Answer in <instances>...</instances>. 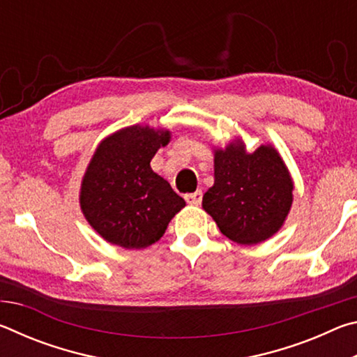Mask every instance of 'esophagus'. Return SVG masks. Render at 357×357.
Segmentation results:
<instances>
[{
    "instance_id": "1",
    "label": "esophagus",
    "mask_w": 357,
    "mask_h": 357,
    "mask_svg": "<svg viewBox=\"0 0 357 357\" xmlns=\"http://www.w3.org/2000/svg\"><path fill=\"white\" fill-rule=\"evenodd\" d=\"M203 198V192L202 190H195L193 193H187L185 195V202L189 204H193V206H198L202 203Z\"/></svg>"
}]
</instances>
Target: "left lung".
Wrapping results in <instances>:
<instances>
[{
  "label": "left lung",
  "mask_w": 357,
  "mask_h": 357,
  "mask_svg": "<svg viewBox=\"0 0 357 357\" xmlns=\"http://www.w3.org/2000/svg\"><path fill=\"white\" fill-rule=\"evenodd\" d=\"M293 178L273 144L247 153L241 138L214 148V185L203 209L228 239L255 245L283 227L293 204Z\"/></svg>",
  "instance_id": "left-lung-1"
}]
</instances>
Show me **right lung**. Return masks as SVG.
<instances>
[{
	"label": "right lung",
	"mask_w": 357,
	"mask_h": 357,
	"mask_svg": "<svg viewBox=\"0 0 357 357\" xmlns=\"http://www.w3.org/2000/svg\"><path fill=\"white\" fill-rule=\"evenodd\" d=\"M170 138L168 129L135 124L98 144L82 179L80 208L107 243L124 249L149 247L185 206L184 198L151 168Z\"/></svg>",
	"instance_id": "right-lung-1"
}]
</instances>
